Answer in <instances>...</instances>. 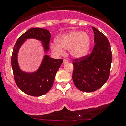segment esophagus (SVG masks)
Returning <instances> with one entry per match:
<instances>
[{
    "mask_svg": "<svg viewBox=\"0 0 126 126\" xmlns=\"http://www.w3.org/2000/svg\"><path fill=\"white\" fill-rule=\"evenodd\" d=\"M68 60H66V59H64L63 60V63H68Z\"/></svg>",
    "mask_w": 126,
    "mask_h": 126,
    "instance_id": "esophagus-1",
    "label": "esophagus"
}]
</instances>
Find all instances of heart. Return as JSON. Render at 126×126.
<instances>
[{
	"mask_svg": "<svg viewBox=\"0 0 126 126\" xmlns=\"http://www.w3.org/2000/svg\"><path fill=\"white\" fill-rule=\"evenodd\" d=\"M55 44H52L51 47L57 54L63 53V49H68L69 54L76 58L85 57L91 46L90 35L80 30H74L58 36Z\"/></svg>",
	"mask_w": 126,
	"mask_h": 126,
	"instance_id": "obj_1",
	"label": "heart"
}]
</instances>
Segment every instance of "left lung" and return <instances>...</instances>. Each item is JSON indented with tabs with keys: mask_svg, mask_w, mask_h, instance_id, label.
I'll list each match as a JSON object with an SVG mask.
<instances>
[{
	"mask_svg": "<svg viewBox=\"0 0 126 126\" xmlns=\"http://www.w3.org/2000/svg\"><path fill=\"white\" fill-rule=\"evenodd\" d=\"M95 45L90 55L73 60L72 80L82 91L93 92L107 81L111 68L112 54L106 36L93 27Z\"/></svg>",
	"mask_w": 126,
	"mask_h": 126,
	"instance_id": "left-lung-1",
	"label": "left lung"
}]
</instances>
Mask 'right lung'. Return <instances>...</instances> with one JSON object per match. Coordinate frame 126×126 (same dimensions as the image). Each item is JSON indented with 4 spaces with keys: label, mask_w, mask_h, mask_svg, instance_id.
Listing matches in <instances>:
<instances>
[{
    "label": "right lung",
    "mask_w": 126,
    "mask_h": 126,
    "mask_svg": "<svg viewBox=\"0 0 126 126\" xmlns=\"http://www.w3.org/2000/svg\"><path fill=\"white\" fill-rule=\"evenodd\" d=\"M50 33L47 29L31 28L17 39L14 46L11 56V66L15 82L21 91L30 96H41L50 90L63 60L54 59L46 54L37 71L33 72H24L20 69L18 64L19 50L26 39L33 38L41 42L44 52L47 53L50 49Z\"/></svg>",
    "instance_id": "add662e5"
}]
</instances>
